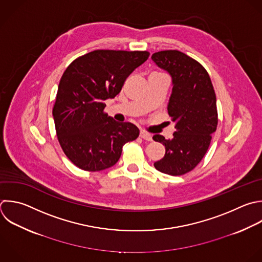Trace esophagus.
<instances>
[{
    "instance_id": "1",
    "label": "esophagus",
    "mask_w": 262,
    "mask_h": 262,
    "mask_svg": "<svg viewBox=\"0 0 262 262\" xmlns=\"http://www.w3.org/2000/svg\"><path fill=\"white\" fill-rule=\"evenodd\" d=\"M140 137H141L142 139L146 140V141H151V140H152L151 135L148 134V133H146V132H144V131H141V132H140Z\"/></svg>"
}]
</instances>
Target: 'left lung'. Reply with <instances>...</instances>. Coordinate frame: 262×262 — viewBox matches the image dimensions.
I'll return each mask as SVG.
<instances>
[{
	"mask_svg": "<svg viewBox=\"0 0 262 262\" xmlns=\"http://www.w3.org/2000/svg\"><path fill=\"white\" fill-rule=\"evenodd\" d=\"M151 59L172 79L167 108L176 129L172 139L154 135L166 148L164 158L154 166L165 174L183 175L204 158L216 131V95L207 71L186 54L166 50L154 53Z\"/></svg>",
	"mask_w": 262,
	"mask_h": 262,
	"instance_id": "1",
	"label": "left lung"
}]
</instances>
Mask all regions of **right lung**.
<instances>
[{
  "instance_id": "add662e5",
  "label": "right lung",
  "mask_w": 262,
  "mask_h": 262,
  "mask_svg": "<svg viewBox=\"0 0 262 262\" xmlns=\"http://www.w3.org/2000/svg\"><path fill=\"white\" fill-rule=\"evenodd\" d=\"M149 56L147 51L95 50L74 60L63 73L53 107L56 134L67 157L80 169L101 171L120 159L123 145L139 129L103 112L128 76Z\"/></svg>"
}]
</instances>
